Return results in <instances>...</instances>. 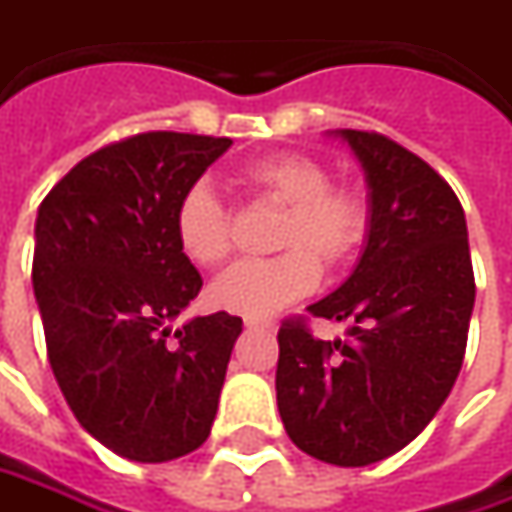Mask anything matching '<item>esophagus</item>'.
I'll return each mask as SVG.
<instances>
[{
    "label": "esophagus",
    "instance_id": "1",
    "mask_svg": "<svg viewBox=\"0 0 512 512\" xmlns=\"http://www.w3.org/2000/svg\"><path fill=\"white\" fill-rule=\"evenodd\" d=\"M246 329H275V321H269V318H246Z\"/></svg>",
    "mask_w": 512,
    "mask_h": 512
}]
</instances>
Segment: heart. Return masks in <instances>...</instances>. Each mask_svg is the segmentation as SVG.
<instances>
[{
	"label": "heart",
	"mask_w": 512,
	"mask_h": 512,
	"mask_svg": "<svg viewBox=\"0 0 512 512\" xmlns=\"http://www.w3.org/2000/svg\"><path fill=\"white\" fill-rule=\"evenodd\" d=\"M240 183L283 209L275 257L243 260L214 280L209 295L234 315L269 318L280 306L309 295L323 269H338L364 246L372 226L367 194L329 183V166L300 151L257 157L240 168ZM174 237L194 266L214 269L232 255V214L220 194L194 183L174 209Z\"/></svg>",
	"instance_id": "b5f03b06"
}]
</instances>
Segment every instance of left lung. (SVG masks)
I'll list each match as a JSON object with an SVG mask.
<instances>
[{
  "mask_svg": "<svg viewBox=\"0 0 512 512\" xmlns=\"http://www.w3.org/2000/svg\"><path fill=\"white\" fill-rule=\"evenodd\" d=\"M372 189L364 257L338 292L309 306L352 321L349 341H321L303 315L278 329V410L303 453L364 467L421 433L467 349L476 278L456 191L418 154L378 131H341Z\"/></svg>",
  "mask_w": 512,
  "mask_h": 512,
  "instance_id": "1",
  "label": "left lung"
}]
</instances>
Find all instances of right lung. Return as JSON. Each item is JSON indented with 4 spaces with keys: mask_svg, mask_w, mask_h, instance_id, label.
Wrapping results in <instances>:
<instances>
[{
    "mask_svg": "<svg viewBox=\"0 0 512 512\" xmlns=\"http://www.w3.org/2000/svg\"><path fill=\"white\" fill-rule=\"evenodd\" d=\"M229 137L145 131L79 160L36 217L34 295L54 378L77 421L117 456L157 464L197 450L243 321H174L203 278L177 246L183 191Z\"/></svg>",
    "mask_w": 512,
    "mask_h": 512,
    "instance_id": "right-lung-1",
    "label": "right lung"
}]
</instances>
